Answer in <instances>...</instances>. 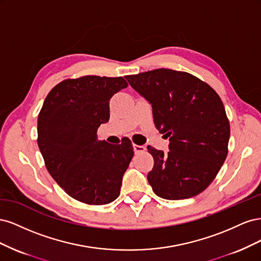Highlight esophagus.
<instances>
[{"instance_id":"esophagus-1","label":"esophagus","mask_w":261,"mask_h":261,"mask_svg":"<svg viewBox=\"0 0 261 261\" xmlns=\"http://www.w3.org/2000/svg\"><path fill=\"white\" fill-rule=\"evenodd\" d=\"M134 151L135 153H141L146 151V147L145 146H138V145H134Z\"/></svg>"}]
</instances>
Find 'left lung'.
<instances>
[{"instance_id":"left-lung-1","label":"left lung","mask_w":261,"mask_h":261,"mask_svg":"<svg viewBox=\"0 0 261 261\" xmlns=\"http://www.w3.org/2000/svg\"><path fill=\"white\" fill-rule=\"evenodd\" d=\"M152 107L155 127L169 152L148 146L154 160L147 178L161 198L178 200L203 192L227 155L230 123L218 93L185 72L159 68L126 76Z\"/></svg>"}]
</instances>
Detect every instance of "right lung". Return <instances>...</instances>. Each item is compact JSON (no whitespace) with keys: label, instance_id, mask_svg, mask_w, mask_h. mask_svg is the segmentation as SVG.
Instances as JSON below:
<instances>
[{"label":"right lung","instance_id":"1","mask_svg":"<svg viewBox=\"0 0 261 261\" xmlns=\"http://www.w3.org/2000/svg\"><path fill=\"white\" fill-rule=\"evenodd\" d=\"M128 86L123 77L84 76L58 84L38 116V146L54 180L74 199L107 204L120 195L134 155L128 138L120 145L98 140L109 122L110 99Z\"/></svg>","mask_w":261,"mask_h":261}]
</instances>
